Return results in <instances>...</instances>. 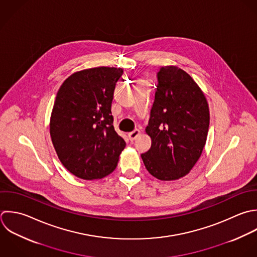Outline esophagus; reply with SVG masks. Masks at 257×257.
<instances>
[{
	"mask_svg": "<svg viewBox=\"0 0 257 257\" xmlns=\"http://www.w3.org/2000/svg\"><path fill=\"white\" fill-rule=\"evenodd\" d=\"M140 134H141V132H140L138 129H136V130L130 132V133L128 134V137H129V139H130L131 141H133V140H135Z\"/></svg>",
	"mask_w": 257,
	"mask_h": 257,
	"instance_id": "34e87169",
	"label": "esophagus"
}]
</instances>
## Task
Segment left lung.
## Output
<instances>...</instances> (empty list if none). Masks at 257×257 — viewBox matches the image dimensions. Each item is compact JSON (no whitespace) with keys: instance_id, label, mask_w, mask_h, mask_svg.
Wrapping results in <instances>:
<instances>
[{"instance_id":"obj_1","label":"left lung","mask_w":257,"mask_h":257,"mask_svg":"<svg viewBox=\"0 0 257 257\" xmlns=\"http://www.w3.org/2000/svg\"><path fill=\"white\" fill-rule=\"evenodd\" d=\"M157 76L145 129L152 144L141 157L152 176L172 181L187 175L200 158L208 134L209 107L201 88L184 70L165 66Z\"/></svg>"}]
</instances>
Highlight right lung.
<instances>
[{
  "mask_svg": "<svg viewBox=\"0 0 257 257\" xmlns=\"http://www.w3.org/2000/svg\"><path fill=\"white\" fill-rule=\"evenodd\" d=\"M123 69L96 67L70 75L51 113L50 135L64 167L84 179L112 173L126 146L113 126L111 104Z\"/></svg>",
  "mask_w": 257,
  "mask_h": 257,
  "instance_id": "1",
  "label": "right lung"
}]
</instances>
